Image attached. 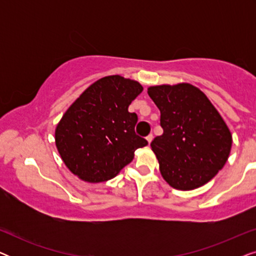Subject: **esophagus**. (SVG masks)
Wrapping results in <instances>:
<instances>
[{
	"label": "esophagus",
	"mask_w": 256,
	"mask_h": 256,
	"mask_svg": "<svg viewBox=\"0 0 256 256\" xmlns=\"http://www.w3.org/2000/svg\"><path fill=\"white\" fill-rule=\"evenodd\" d=\"M146 141H148V143H152V138H154V136H152V134H149L148 136H146Z\"/></svg>",
	"instance_id": "34e87169"
}]
</instances>
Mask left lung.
<instances>
[{
    "instance_id": "1",
    "label": "left lung",
    "mask_w": 256,
    "mask_h": 256,
    "mask_svg": "<svg viewBox=\"0 0 256 256\" xmlns=\"http://www.w3.org/2000/svg\"><path fill=\"white\" fill-rule=\"evenodd\" d=\"M163 134L150 143L160 171L177 190H194L218 174L228 158L232 135L208 96L190 84L152 86Z\"/></svg>"
}]
</instances>
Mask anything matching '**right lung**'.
I'll return each instance as SVG.
<instances>
[{
  "instance_id": "add662e5",
  "label": "right lung",
  "mask_w": 256,
  "mask_h": 256,
  "mask_svg": "<svg viewBox=\"0 0 256 256\" xmlns=\"http://www.w3.org/2000/svg\"><path fill=\"white\" fill-rule=\"evenodd\" d=\"M143 90L138 82L110 76L92 84L62 115L56 146L72 174L90 183L116 176L148 141L136 135L129 104Z\"/></svg>"
}]
</instances>
